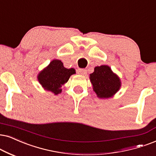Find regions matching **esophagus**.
<instances>
[{
	"mask_svg": "<svg viewBox=\"0 0 156 156\" xmlns=\"http://www.w3.org/2000/svg\"><path fill=\"white\" fill-rule=\"evenodd\" d=\"M78 73L80 75L85 76V75H86V73H87V70H86V69H79V70H78Z\"/></svg>",
	"mask_w": 156,
	"mask_h": 156,
	"instance_id": "34e87169",
	"label": "esophagus"
}]
</instances>
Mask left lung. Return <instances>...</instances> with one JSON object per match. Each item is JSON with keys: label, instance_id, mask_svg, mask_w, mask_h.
<instances>
[{"label": "left lung", "instance_id": "1", "mask_svg": "<svg viewBox=\"0 0 156 156\" xmlns=\"http://www.w3.org/2000/svg\"><path fill=\"white\" fill-rule=\"evenodd\" d=\"M90 80L94 90L99 98L112 97L121 86L119 78L107 66L96 67L94 72L90 74Z\"/></svg>", "mask_w": 156, "mask_h": 156}]
</instances>
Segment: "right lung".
I'll list each match as a JSON object with an SVG mask.
<instances>
[{
	"label": "right lung",
	"mask_w": 156,
	"mask_h": 156,
	"mask_svg": "<svg viewBox=\"0 0 156 156\" xmlns=\"http://www.w3.org/2000/svg\"><path fill=\"white\" fill-rule=\"evenodd\" d=\"M75 73V69L66 68L60 60H54L39 74L38 80L45 89L57 95L61 93L62 85L68 82L70 76Z\"/></svg>",
	"instance_id": "add662e5"
}]
</instances>
